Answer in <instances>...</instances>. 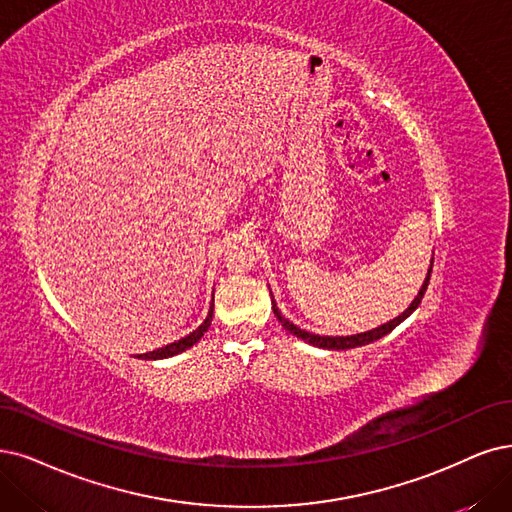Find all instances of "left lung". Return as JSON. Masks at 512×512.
I'll list each match as a JSON object with an SVG mask.
<instances>
[{"instance_id": "1", "label": "left lung", "mask_w": 512, "mask_h": 512, "mask_svg": "<svg viewBox=\"0 0 512 512\" xmlns=\"http://www.w3.org/2000/svg\"><path fill=\"white\" fill-rule=\"evenodd\" d=\"M430 272H432V266H430V270H428V274H426V280H424V285H422V289H420V293L415 295V299L411 301V306L401 314V316H396V318H392L390 323H386V325H382V327H375V329H371V331H365V333H356V335H346V337H329V335H316V333H308V331H304V329H299L297 325H293V323H289V320L280 314V310H278V306H276V301L272 299V310H274V314H276V318H278V323L285 327L289 333H293V335H297L299 339H304V342H308V344H312V346H316V348H325V350H348V348H358V346H365V344H371V342H375V339H380V337H384V335H388L394 327H399L403 320L418 308L420 304H422V297H424V293H426V289H428V282H430Z\"/></svg>"}]
</instances>
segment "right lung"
I'll return each mask as SVG.
<instances>
[{"label": "right lung", "mask_w": 512, "mask_h": 512, "mask_svg": "<svg viewBox=\"0 0 512 512\" xmlns=\"http://www.w3.org/2000/svg\"><path fill=\"white\" fill-rule=\"evenodd\" d=\"M211 320H213V306H211V312H208V316L204 318V323H202L196 331H192L189 335L177 339V342L168 344V346H162V348H158V350H154V352L139 354L137 358H145V361H158V358H168V356H175V354H179V352H185L187 348H192L194 344L200 342V337L208 331V327H211Z\"/></svg>", "instance_id": "right-lung-1"}]
</instances>
